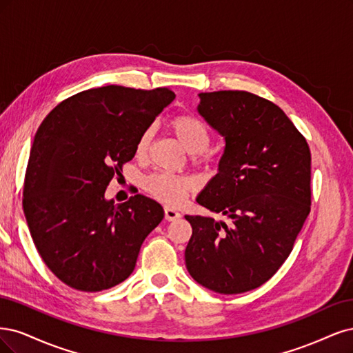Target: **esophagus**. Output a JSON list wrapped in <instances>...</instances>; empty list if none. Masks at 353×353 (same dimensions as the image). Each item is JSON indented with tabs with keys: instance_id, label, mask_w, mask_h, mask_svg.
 Segmentation results:
<instances>
[{
	"instance_id": "esophagus-1",
	"label": "esophagus",
	"mask_w": 353,
	"mask_h": 353,
	"mask_svg": "<svg viewBox=\"0 0 353 353\" xmlns=\"http://www.w3.org/2000/svg\"><path fill=\"white\" fill-rule=\"evenodd\" d=\"M164 215H165V220H168V221H173V220H177L181 217V214L177 210L170 208V207L164 208Z\"/></svg>"
}]
</instances>
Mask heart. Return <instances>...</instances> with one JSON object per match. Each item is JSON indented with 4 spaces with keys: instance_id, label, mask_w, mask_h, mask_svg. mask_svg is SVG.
Wrapping results in <instances>:
<instances>
[{
    "instance_id": "heart-1",
    "label": "heart",
    "mask_w": 353,
    "mask_h": 353,
    "mask_svg": "<svg viewBox=\"0 0 353 353\" xmlns=\"http://www.w3.org/2000/svg\"><path fill=\"white\" fill-rule=\"evenodd\" d=\"M168 128L176 134L179 142L189 152L199 158L207 157V146L210 145V130L205 123L193 114H177L168 121ZM152 139V129H145L136 142V155L146 154ZM145 190L155 199L168 205H179L183 202L192 190H195L196 181L188 176H174L168 173L150 174L143 181Z\"/></svg>"
}]
</instances>
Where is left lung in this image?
Wrapping results in <instances>:
<instances>
[{
    "instance_id": "obj_1",
    "label": "left lung",
    "mask_w": 353,
    "mask_h": 353,
    "mask_svg": "<svg viewBox=\"0 0 353 353\" xmlns=\"http://www.w3.org/2000/svg\"><path fill=\"white\" fill-rule=\"evenodd\" d=\"M199 114L225 141L219 173L196 198L227 221L186 215L189 274L223 294L268 281L311 211V151L274 102L246 90L199 94Z\"/></svg>"
}]
</instances>
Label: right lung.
<instances>
[{
  "label": "right lung",
  "mask_w": 353,
  "mask_h": 353,
  "mask_svg": "<svg viewBox=\"0 0 353 353\" xmlns=\"http://www.w3.org/2000/svg\"><path fill=\"white\" fill-rule=\"evenodd\" d=\"M174 97L168 88L110 85L61 101L43 119L28 161L23 211L45 265L67 286L101 292L126 280L145 237L164 219L160 203L141 193L123 203L104 195Z\"/></svg>",
  "instance_id": "obj_1"
}]
</instances>
